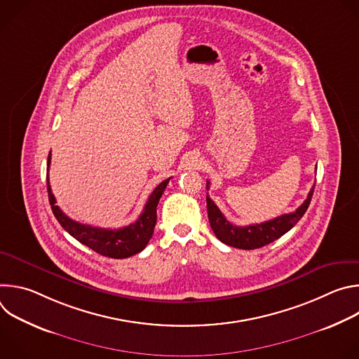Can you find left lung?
Masks as SVG:
<instances>
[{"label": "left lung", "mask_w": 359, "mask_h": 359, "mask_svg": "<svg viewBox=\"0 0 359 359\" xmlns=\"http://www.w3.org/2000/svg\"><path fill=\"white\" fill-rule=\"evenodd\" d=\"M206 187L209 190L210 182H208ZM313 193H314V187L310 190L309 197L304 200V203L295 212L278 216L273 220H269L260 224H250V226L231 224L220 212V209L216 206V203L208 196L206 201H208L209 222L213 233L222 243L236 248H241V250L260 248L284 236L301 220V217L310 206Z\"/></svg>", "instance_id": "left-lung-1"}]
</instances>
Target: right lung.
Instances as JSON below:
<instances>
[{
  "mask_svg": "<svg viewBox=\"0 0 359 359\" xmlns=\"http://www.w3.org/2000/svg\"><path fill=\"white\" fill-rule=\"evenodd\" d=\"M50 163V153L48 155V169ZM170 177L163 180L155 190L149 196L143 212L139 216V219L135 223H130L129 226H125L122 229H102V227H93L89 224L78 223L72 219H69L58 206L57 200L50 191L49 179L46 176V189H48V197L50 209H53L54 216L60 222V224L79 243L85 244L86 247L92 248L100 255L111 259H128L130 255H135L140 252L149 240L153 236V230H155L156 224V208L158 203L169 183Z\"/></svg>",
  "mask_w": 359,
  "mask_h": 359,
  "instance_id": "add662e5",
  "label": "right lung"
}]
</instances>
